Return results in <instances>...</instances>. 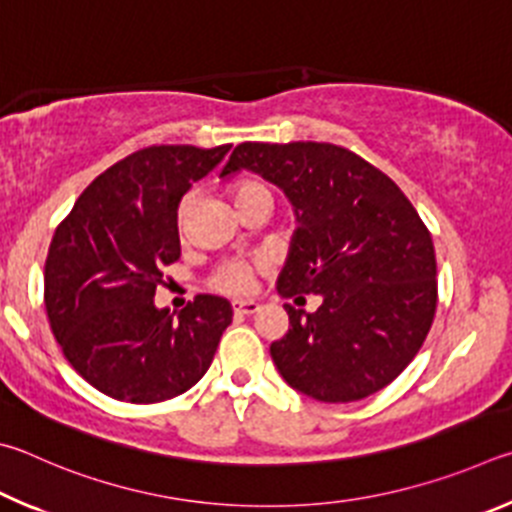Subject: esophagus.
Returning a JSON list of instances; mask_svg holds the SVG:
<instances>
[{"label": "esophagus", "mask_w": 512, "mask_h": 512, "mask_svg": "<svg viewBox=\"0 0 512 512\" xmlns=\"http://www.w3.org/2000/svg\"><path fill=\"white\" fill-rule=\"evenodd\" d=\"M231 308H233V312H236V315H256L258 310H261V306H258L256 301H233L231 303Z\"/></svg>", "instance_id": "34e87169"}]
</instances>
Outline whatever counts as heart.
Instances as JSON below:
<instances>
[{
	"label": "heart",
	"mask_w": 512,
	"mask_h": 512,
	"mask_svg": "<svg viewBox=\"0 0 512 512\" xmlns=\"http://www.w3.org/2000/svg\"><path fill=\"white\" fill-rule=\"evenodd\" d=\"M233 202L240 209L247 202L256 200L261 195H272L270 188L261 182H254V179H245L231 188ZM191 206H193V195L188 193L177 204V213H175V227L179 236H186L188 231V215H191ZM254 274H256V263L245 261V258H227L222 261L209 276V285L213 290L224 292V294H247L251 290V283H254Z\"/></svg>",
	"instance_id": "obj_1"
}]
</instances>
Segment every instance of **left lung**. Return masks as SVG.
Listing matches in <instances>:
<instances>
[{"label": "left lung", "instance_id": "left-lung-1", "mask_svg": "<svg viewBox=\"0 0 512 512\" xmlns=\"http://www.w3.org/2000/svg\"><path fill=\"white\" fill-rule=\"evenodd\" d=\"M254 170L297 213L281 297L319 294L317 312L285 303L290 328L270 353L283 380L321 402H353L391 384L432 328V233L391 177L335 143L245 141L222 177Z\"/></svg>", "mask_w": 512, "mask_h": 512}]
</instances>
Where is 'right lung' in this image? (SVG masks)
Masks as SVG:
<instances>
[{
  "label": "right lung",
  "mask_w": 512,
  "mask_h": 512,
  "mask_svg": "<svg viewBox=\"0 0 512 512\" xmlns=\"http://www.w3.org/2000/svg\"><path fill=\"white\" fill-rule=\"evenodd\" d=\"M227 146H150L116 161L58 224L44 306L62 355L105 396L150 405L179 396L213 362L231 303L197 294L175 317L155 308L161 267L179 258L175 213Z\"/></svg>",
  "instance_id": "1"
}]
</instances>
